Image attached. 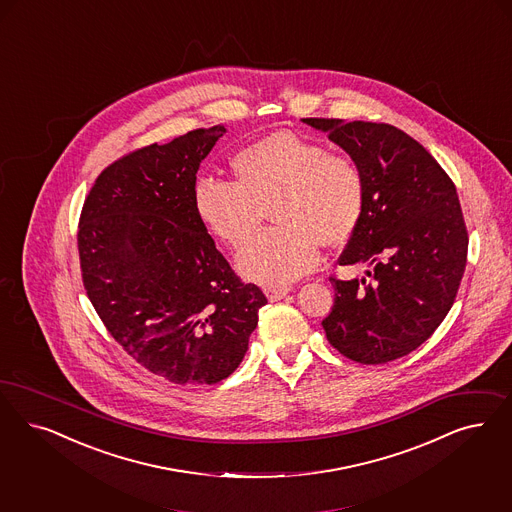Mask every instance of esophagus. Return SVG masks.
I'll use <instances>...</instances> for the list:
<instances>
[{"mask_svg": "<svg viewBox=\"0 0 512 512\" xmlns=\"http://www.w3.org/2000/svg\"><path fill=\"white\" fill-rule=\"evenodd\" d=\"M265 295L268 300L276 302V300H282L289 295V289L287 287H266Z\"/></svg>", "mask_w": 512, "mask_h": 512, "instance_id": "34e87169", "label": "esophagus"}]
</instances>
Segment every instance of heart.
I'll return each mask as SVG.
<instances>
[{
    "label": "heart",
    "mask_w": 512,
    "mask_h": 512,
    "mask_svg": "<svg viewBox=\"0 0 512 512\" xmlns=\"http://www.w3.org/2000/svg\"><path fill=\"white\" fill-rule=\"evenodd\" d=\"M230 168L234 181L200 177L193 208L204 229L225 246H246L266 212L278 227L242 249L238 272L249 282L282 287L314 270L319 244H346L365 208L363 174L348 155L293 132H272L240 149Z\"/></svg>",
    "instance_id": "b5f03b06"
}]
</instances>
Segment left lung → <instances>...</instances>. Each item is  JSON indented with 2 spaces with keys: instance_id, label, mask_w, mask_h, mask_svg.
Wrapping results in <instances>:
<instances>
[{
  "instance_id": "left-lung-1",
  "label": "left lung",
  "mask_w": 512,
  "mask_h": 512,
  "mask_svg": "<svg viewBox=\"0 0 512 512\" xmlns=\"http://www.w3.org/2000/svg\"><path fill=\"white\" fill-rule=\"evenodd\" d=\"M342 147L365 181V208L338 265L367 278L331 280L321 321L348 359L380 365L416 350L450 312L467 263V230L452 179L422 143L384 123L302 119Z\"/></svg>"
}]
</instances>
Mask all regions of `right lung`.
Masks as SVG:
<instances>
[{"mask_svg":"<svg viewBox=\"0 0 512 512\" xmlns=\"http://www.w3.org/2000/svg\"><path fill=\"white\" fill-rule=\"evenodd\" d=\"M227 128H198L107 166L79 223L83 283L107 331L174 384H217L238 369L265 306L198 221L200 162Z\"/></svg>","mask_w":512,"mask_h":512,"instance_id":"right-lung-1","label":"right lung"}]
</instances>
